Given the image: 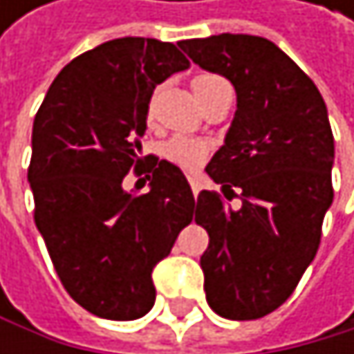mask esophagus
Returning a JSON list of instances; mask_svg holds the SVG:
<instances>
[{"instance_id":"34e87169","label":"esophagus","mask_w":354,"mask_h":354,"mask_svg":"<svg viewBox=\"0 0 354 354\" xmlns=\"http://www.w3.org/2000/svg\"><path fill=\"white\" fill-rule=\"evenodd\" d=\"M189 185H191V189H193L195 195L201 191V178H199V176H189Z\"/></svg>"}]
</instances>
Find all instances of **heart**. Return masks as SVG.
I'll list each match as a JSON object with an SVG mask.
<instances>
[{
	"label": "heart",
	"mask_w": 354,
	"mask_h": 354,
	"mask_svg": "<svg viewBox=\"0 0 354 354\" xmlns=\"http://www.w3.org/2000/svg\"><path fill=\"white\" fill-rule=\"evenodd\" d=\"M223 78L212 76V74H199L193 78V91L197 95V100H201L206 91L221 82ZM210 151V144L206 140H199V138H189V136H174L171 140L165 142L163 146V155L165 159H169L171 163L180 165L185 169H195L203 163V159L208 157Z\"/></svg>",
	"instance_id": "1"
}]
</instances>
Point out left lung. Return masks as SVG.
<instances>
[{
    "instance_id": "left-lung-1",
    "label": "left lung",
    "mask_w": 354,
    "mask_h": 354,
    "mask_svg": "<svg viewBox=\"0 0 354 354\" xmlns=\"http://www.w3.org/2000/svg\"><path fill=\"white\" fill-rule=\"evenodd\" d=\"M178 46L238 95L225 144L206 171L242 206L234 210L216 191H201L195 201V223L210 236L199 259L203 291L218 317L261 319L291 297L321 244L333 201L327 106L317 84L266 37L221 33Z\"/></svg>"
}]
</instances>
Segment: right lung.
I'll use <instances>...</instances> for the list:
<instances>
[{"label":"right lung","mask_w":354,"mask_h":354,"mask_svg":"<svg viewBox=\"0 0 354 354\" xmlns=\"http://www.w3.org/2000/svg\"><path fill=\"white\" fill-rule=\"evenodd\" d=\"M187 67L169 42L110 39L67 63L35 114L27 169L35 227L65 291L95 317H144L155 266L193 221L180 167L140 157L155 86ZM131 167L153 174L148 194L122 189Z\"/></svg>","instance_id":"right-lung-1"}]
</instances>
